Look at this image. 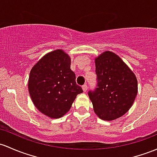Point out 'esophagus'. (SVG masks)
Instances as JSON below:
<instances>
[{"instance_id":"obj_1","label":"esophagus","mask_w":157,"mask_h":157,"mask_svg":"<svg viewBox=\"0 0 157 157\" xmlns=\"http://www.w3.org/2000/svg\"><path fill=\"white\" fill-rule=\"evenodd\" d=\"M82 89H83V91L84 92H86L87 90V85H84L82 86Z\"/></svg>"}]
</instances>
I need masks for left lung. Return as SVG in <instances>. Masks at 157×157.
Returning a JSON list of instances; mask_svg holds the SVG:
<instances>
[{
	"instance_id": "1",
	"label": "left lung",
	"mask_w": 157,
	"mask_h": 157,
	"mask_svg": "<svg viewBox=\"0 0 157 157\" xmlns=\"http://www.w3.org/2000/svg\"><path fill=\"white\" fill-rule=\"evenodd\" d=\"M97 85L88 96L100 119L113 121L124 115L132 105L138 93L133 72L118 55L106 51L95 59Z\"/></svg>"
}]
</instances>
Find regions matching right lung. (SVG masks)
<instances>
[{"instance_id":"add662e5","label":"right lung","mask_w":157,"mask_h":157,"mask_svg":"<svg viewBox=\"0 0 157 157\" xmlns=\"http://www.w3.org/2000/svg\"><path fill=\"white\" fill-rule=\"evenodd\" d=\"M71 59L63 50L44 55L32 67L28 90L36 109L51 118H60L70 111L76 96L83 92L70 69Z\"/></svg>"}]
</instances>
